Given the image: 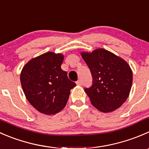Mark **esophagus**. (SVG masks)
I'll list each match as a JSON object with an SVG mask.
<instances>
[{
	"instance_id": "1",
	"label": "esophagus",
	"mask_w": 149,
	"mask_h": 149,
	"mask_svg": "<svg viewBox=\"0 0 149 149\" xmlns=\"http://www.w3.org/2000/svg\"><path fill=\"white\" fill-rule=\"evenodd\" d=\"M77 85H82V81L80 80V79H79V80H77Z\"/></svg>"
}]
</instances>
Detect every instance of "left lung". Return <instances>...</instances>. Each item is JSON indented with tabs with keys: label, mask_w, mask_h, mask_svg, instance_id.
I'll return each instance as SVG.
<instances>
[{
	"label": "left lung",
	"mask_w": 149,
	"mask_h": 149,
	"mask_svg": "<svg viewBox=\"0 0 149 149\" xmlns=\"http://www.w3.org/2000/svg\"><path fill=\"white\" fill-rule=\"evenodd\" d=\"M81 56L93 77L92 86L85 88L93 106L104 113L120 108L132 87V72L129 64L104 48L82 52Z\"/></svg>",
	"instance_id": "1"
}]
</instances>
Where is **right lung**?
I'll use <instances>...</instances> for the list:
<instances>
[{
	"instance_id": "obj_1",
	"label": "right lung",
	"mask_w": 149,
	"mask_h": 149,
	"mask_svg": "<svg viewBox=\"0 0 149 149\" xmlns=\"http://www.w3.org/2000/svg\"><path fill=\"white\" fill-rule=\"evenodd\" d=\"M64 55L47 52L23 67L20 81L29 104L42 114H55L65 107L70 90L76 86L61 70Z\"/></svg>"
}]
</instances>
